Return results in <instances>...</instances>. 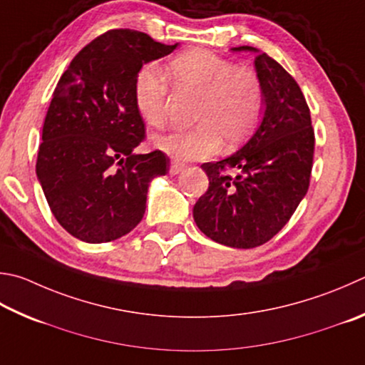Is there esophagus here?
Returning a JSON list of instances; mask_svg holds the SVG:
<instances>
[{"instance_id": "1", "label": "esophagus", "mask_w": 365, "mask_h": 365, "mask_svg": "<svg viewBox=\"0 0 365 365\" xmlns=\"http://www.w3.org/2000/svg\"><path fill=\"white\" fill-rule=\"evenodd\" d=\"M183 169H185V164L177 163V161H172L170 163V168H169V172H170V175H177V174H180Z\"/></svg>"}]
</instances>
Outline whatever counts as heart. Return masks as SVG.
Returning <instances> with one entry per match:
<instances>
[{
	"mask_svg": "<svg viewBox=\"0 0 365 365\" xmlns=\"http://www.w3.org/2000/svg\"><path fill=\"white\" fill-rule=\"evenodd\" d=\"M175 94L193 97V129L155 138V147L177 161L209 158L220 148L241 143L258 123L263 108V88L257 73L205 49H191L172 58L165 71ZM138 115L151 128L165 123L168 83L155 68L138 71L134 83Z\"/></svg>",
	"mask_w": 365,
	"mask_h": 365,
	"instance_id": "b5f03b06",
	"label": "heart"
}]
</instances>
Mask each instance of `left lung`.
<instances>
[{"label": "left lung", "instance_id": "left-lung-1", "mask_svg": "<svg viewBox=\"0 0 365 365\" xmlns=\"http://www.w3.org/2000/svg\"><path fill=\"white\" fill-rule=\"evenodd\" d=\"M231 51L257 56L263 118L236 153L201 165L209 190L195 204L193 218L212 241L252 249L279 233L307 195L314 132L302 89L274 58L250 46Z\"/></svg>", "mask_w": 365, "mask_h": 365}]
</instances>
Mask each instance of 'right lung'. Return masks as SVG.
<instances>
[{
  "instance_id": "obj_1",
  "label": "right lung",
  "mask_w": 365,
  "mask_h": 365,
  "mask_svg": "<svg viewBox=\"0 0 365 365\" xmlns=\"http://www.w3.org/2000/svg\"><path fill=\"white\" fill-rule=\"evenodd\" d=\"M177 46L142 31L110 30L79 51L58 79L36 175L57 222L79 241L128 235L145 214L150 182L168 174L163 151L134 153L145 135L134 83L145 63Z\"/></svg>"
}]
</instances>
